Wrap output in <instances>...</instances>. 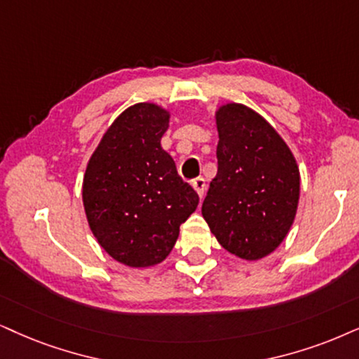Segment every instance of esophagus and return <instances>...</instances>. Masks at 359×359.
Wrapping results in <instances>:
<instances>
[{"instance_id": "34e87169", "label": "esophagus", "mask_w": 359, "mask_h": 359, "mask_svg": "<svg viewBox=\"0 0 359 359\" xmlns=\"http://www.w3.org/2000/svg\"><path fill=\"white\" fill-rule=\"evenodd\" d=\"M192 187L195 189V192L198 194V197H203V194H205V179H202V177H197V179L192 180Z\"/></svg>"}]
</instances>
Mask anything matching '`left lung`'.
<instances>
[{
	"label": "left lung",
	"instance_id": "obj_1",
	"mask_svg": "<svg viewBox=\"0 0 359 359\" xmlns=\"http://www.w3.org/2000/svg\"><path fill=\"white\" fill-rule=\"evenodd\" d=\"M215 179L202 215L225 250L258 260L287 237L300 197V170L285 140L250 107L217 111Z\"/></svg>",
	"mask_w": 359,
	"mask_h": 359
}]
</instances>
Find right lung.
I'll use <instances>...</instances> for the list:
<instances>
[{"label": "right lung", "instance_id": "right-lung-1", "mask_svg": "<svg viewBox=\"0 0 359 359\" xmlns=\"http://www.w3.org/2000/svg\"><path fill=\"white\" fill-rule=\"evenodd\" d=\"M169 112L139 102L112 122L84 174L83 202L94 237L114 260L151 266L169 255L198 195L177 174L161 139Z\"/></svg>", "mask_w": 359, "mask_h": 359}]
</instances>
